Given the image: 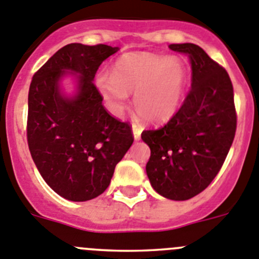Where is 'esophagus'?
Instances as JSON below:
<instances>
[{
	"label": "esophagus",
	"instance_id": "esophagus-1",
	"mask_svg": "<svg viewBox=\"0 0 259 259\" xmlns=\"http://www.w3.org/2000/svg\"><path fill=\"white\" fill-rule=\"evenodd\" d=\"M132 132H134L135 140H136V141H139L140 137H141V127L134 124V125H132Z\"/></svg>",
	"mask_w": 259,
	"mask_h": 259
}]
</instances>
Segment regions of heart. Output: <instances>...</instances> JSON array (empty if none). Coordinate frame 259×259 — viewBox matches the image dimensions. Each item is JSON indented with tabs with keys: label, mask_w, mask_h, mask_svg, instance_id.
<instances>
[{
	"label": "heart",
	"mask_w": 259,
	"mask_h": 259,
	"mask_svg": "<svg viewBox=\"0 0 259 259\" xmlns=\"http://www.w3.org/2000/svg\"><path fill=\"white\" fill-rule=\"evenodd\" d=\"M187 70L179 58L153 52H131L120 56L113 73L100 72L95 86L113 113H122L128 94L135 92V109L149 123L169 120L184 100Z\"/></svg>",
	"instance_id": "obj_1"
}]
</instances>
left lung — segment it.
Listing matches in <instances>:
<instances>
[{
	"label": "left lung",
	"mask_w": 259,
	"mask_h": 259,
	"mask_svg": "<svg viewBox=\"0 0 259 259\" xmlns=\"http://www.w3.org/2000/svg\"><path fill=\"white\" fill-rule=\"evenodd\" d=\"M169 49L187 54L191 90L167 124L141 134L150 148L146 175L159 195L187 200L207 189L221 169L236 131L234 89L221 65L194 44Z\"/></svg>",
	"instance_id": "1"
}]
</instances>
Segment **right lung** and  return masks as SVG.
I'll return each instance as SVG.
<instances>
[{
	"mask_svg": "<svg viewBox=\"0 0 259 259\" xmlns=\"http://www.w3.org/2000/svg\"><path fill=\"white\" fill-rule=\"evenodd\" d=\"M118 50L66 45L32 78L27 124L30 155L46 184L68 200L101 195L134 142L131 125L106 111L94 83L99 66ZM68 75L75 78L73 95L61 86Z\"/></svg>",
	"mask_w": 259,
	"mask_h": 259,
	"instance_id": "add662e5",
	"label": "right lung"
}]
</instances>
